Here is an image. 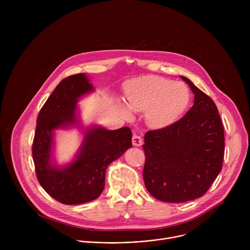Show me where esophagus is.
<instances>
[{
  "label": "esophagus",
  "mask_w": 250,
  "mask_h": 250,
  "mask_svg": "<svg viewBox=\"0 0 250 250\" xmlns=\"http://www.w3.org/2000/svg\"><path fill=\"white\" fill-rule=\"evenodd\" d=\"M142 144H144V141H142V138L139 135L134 134L132 136V145L134 146H140Z\"/></svg>",
  "instance_id": "esophagus-1"
}]
</instances>
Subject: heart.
<instances>
[{"instance_id": "obj_1", "label": "heart", "mask_w": 250, "mask_h": 250, "mask_svg": "<svg viewBox=\"0 0 250 250\" xmlns=\"http://www.w3.org/2000/svg\"><path fill=\"white\" fill-rule=\"evenodd\" d=\"M127 104L119 103L125 118L131 110L146 112V122L152 128H163L179 118L189 103V91L183 83L160 76H144L129 81L125 88Z\"/></svg>"}]
</instances>
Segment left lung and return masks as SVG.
<instances>
[{
    "mask_svg": "<svg viewBox=\"0 0 250 250\" xmlns=\"http://www.w3.org/2000/svg\"><path fill=\"white\" fill-rule=\"evenodd\" d=\"M194 94V104L176 123L145 135L144 180L149 194L167 203L202 197L222 170L224 126L213 101L180 76Z\"/></svg>",
    "mask_w": 250,
    "mask_h": 250,
    "instance_id": "obj_1",
    "label": "left lung"
}]
</instances>
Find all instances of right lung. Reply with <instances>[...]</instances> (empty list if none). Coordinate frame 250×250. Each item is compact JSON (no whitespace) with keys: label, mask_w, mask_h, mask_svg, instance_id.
I'll list each match as a JSON object with an SVG mask.
<instances>
[{"label":"right lung","mask_w":250,"mask_h":250,"mask_svg":"<svg viewBox=\"0 0 250 250\" xmlns=\"http://www.w3.org/2000/svg\"><path fill=\"white\" fill-rule=\"evenodd\" d=\"M94 91L87 74L67 77L57 85L38 117L32 146L35 172L46 193L65 205L97 199L104 188L106 167L132 146L127 126L109 130L98 125H83L77 104ZM73 127L83 132V144L71 163L59 167L53 159L55 130Z\"/></svg>","instance_id":"obj_1"}]
</instances>
